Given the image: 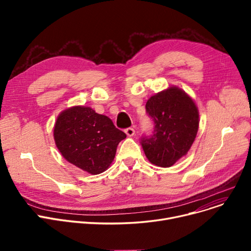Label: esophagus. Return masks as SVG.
I'll list each match as a JSON object with an SVG mask.
<instances>
[{
  "label": "esophagus",
  "mask_w": 251,
  "mask_h": 251,
  "mask_svg": "<svg viewBox=\"0 0 251 251\" xmlns=\"http://www.w3.org/2000/svg\"><path fill=\"white\" fill-rule=\"evenodd\" d=\"M125 133H126L128 136H133L134 133H135V130H134V128H132V127H129V128H126V129H125Z\"/></svg>",
  "instance_id": "34e87169"
}]
</instances>
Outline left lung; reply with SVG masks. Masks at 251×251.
Returning <instances> with one entry per match:
<instances>
[{"instance_id": "obj_1", "label": "left lung", "mask_w": 251, "mask_h": 251, "mask_svg": "<svg viewBox=\"0 0 251 251\" xmlns=\"http://www.w3.org/2000/svg\"><path fill=\"white\" fill-rule=\"evenodd\" d=\"M146 110L154 127L151 134L140 138L143 151L155 166H173L195 139L200 123L196 105L183 90L170 87L151 97Z\"/></svg>"}]
</instances>
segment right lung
<instances>
[{
	"mask_svg": "<svg viewBox=\"0 0 251 251\" xmlns=\"http://www.w3.org/2000/svg\"><path fill=\"white\" fill-rule=\"evenodd\" d=\"M54 138L69 163L90 174H100L111 165L118 144L126 134L107 116L78 105L58 117Z\"/></svg>",
	"mask_w": 251,
	"mask_h": 251,
	"instance_id": "add662e5",
	"label": "right lung"
}]
</instances>
